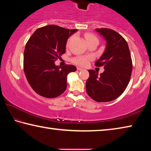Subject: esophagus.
Listing matches in <instances>:
<instances>
[{
  "label": "esophagus",
  "instance_id": "34e87169",
  "mask_svg": "<svg viewBox=\"0 0 151 151\" xmlns=\"http://www.w3.org/2000/svg\"><path fill=\"white\" fill-rule=\"evenodd\" d=\"M77 70H83V69L82 68H80V67H77Z\"/></svg>",
  "mask_w": 151,
  "mask_h": 151
}]
</instances>
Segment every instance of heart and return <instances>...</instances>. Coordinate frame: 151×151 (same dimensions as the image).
Listing matches in <instances>:
<instances>
[{"mask_svg":"<svg viewBox=\"0 0 151 151\" xmlns=\"http://www.w3.org/2000/svg\"><path fill=\"white\" fill-rule=\"evenodd\" d=\"M85 39L86 40L87 42L92 41V40H98V39L96 36H94L92 34H87L85 35ZM73 37H70L69 39H68L67 42H66V46L68 47L70 45V42L71 40H72ZM91 59V57L90 56H78V57H76L74 58H73V62L75 63L76 65H80V66H85L88 64L89 60Z\"/></svg>","mask_w":151,"mask_h":151,"instance_id":"heart-1","label":"heart"}]
</instances>
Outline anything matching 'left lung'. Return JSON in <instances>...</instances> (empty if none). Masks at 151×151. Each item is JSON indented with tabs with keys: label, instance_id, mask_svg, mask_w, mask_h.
Returning a JSON list of instances; mask_svg holds the SVG:
<instances>
[{
	"label": "left lung",
	"instance_id": "1",
	"mask_svg": "<svg viewBox=\"0 0 151 151\" xmlns=\"http://www.w3.org/2000/svg\"><path fill=\"white\" fill-rule=\"evenodd\" d=\"M96 31L106 40L105 50L95 63L96 66H104V70L99 75L88 70L86 82L88 96L96 102H109L123 93L131 79L132 63L131 52L126 40L114 30L96 29Z\"/></svg>",
	"mask_w": 151,
	"mask_h": 151
}]
</instances>
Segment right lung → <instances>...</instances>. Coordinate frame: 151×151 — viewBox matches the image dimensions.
I'll return each instance as SVG.
<instances>
[{
  "label": "right lung",
  "mask_w": 151,
  "mask_h": 151,
  "mask_svg": "<svg viewBox=\"0 0 151 151\" xmlns=\"http://www.w3.org/2000/svg\"><path fill=\"white\" fill-rule=\"evenodd\" d=\"M77 29H66L50 24L37 29L27 42L24 52V71L28 82L38 94L55 98L65 91L67 75L75 66L62 67L55 62L65 52L68 38Z\"/></svg>",
  "instance_id": "add662e5"
}]
</instances>
